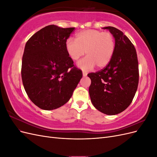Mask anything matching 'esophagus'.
<instances>
[{
  "mask_svg": "<svg viewBox=\"0 0 157 157\" xmlns=\"http://www.w3.org/2000/svg\"><path fill=\"white\" fill-rule=\"evenodd\" d=\"M82 75H83V77H86V76H87L88 75V73L86 72V71H83Z\"/></svg>",
  "mask_w": 157,
  "mask_h": 157,
  "instance_id": "esophagus-1",
  "label": "esophagus"
}]
</instances>
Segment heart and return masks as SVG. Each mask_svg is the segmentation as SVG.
<instances>
[{
	"label": "heart",
	"mask_w": 157,
	"mask_h": 157,
	"mask_svg": "<svg viewBox=\"0 0 157 157\" xmlns=\"http://www.w3.org/2000/svg\"><path fill=\"white\" fill-rule=\"evenodd\" d=\"M65 50L70 58L76 61L85 54L86 57L78 63L83 70L91 69L95 66L105 67L112 59L115 50V39L110 32L86 29L78 33L76 40L71 38L65 42Z\"/></svg>",
	"instance_id": "b5f03b06"
}]
</instances>
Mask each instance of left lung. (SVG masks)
<instances>
[{
	"instance_id": "8db88e82",
	"label": "left lung",
	"mask_w": 157,
	"mask_h": 157,
	"mask_svg": "<svg viewBox=\"0 0 157 157\" xmlns=\"http://www.w3.org/2000/svg\"><path fill=\"white\" fill-rule=\"evenodd\" d=\"M114 35L115 50L109 64L88 74L91 79L89 94L98 111L114 115L124 111L134 98L139 82L138 60L135 47L119 29L105 27Z\"/></svg>"
}]
</instances>
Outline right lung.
<instances>
[{
    "label": "right lung",
    "instance_id": "1",
    "mask_svg": "<svg viewBox=\"0 0 157 157\" xmlns=\"http://www.w3.org/2000/svg\"><path fill=\"white\" fill-rule=\"evenodd\" d=\"M75 27L48 25L27 40L21 64L23 86L31 101L44 110L67 103L82 77L65 50Z\"/></svg>",
    "mask_w": 157,
    "mask_h": 157
}]
</instances>
